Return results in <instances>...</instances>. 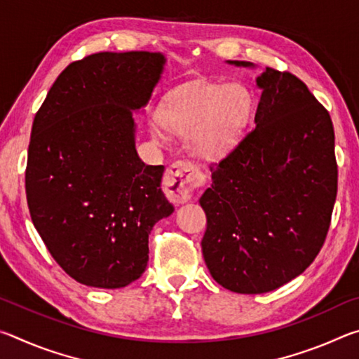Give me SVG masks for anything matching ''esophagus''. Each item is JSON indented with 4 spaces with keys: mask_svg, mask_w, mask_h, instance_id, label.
Wrapping results in <instances>:
<instances>
[{
    "mask_svg": "<svg viewBox=\"0 0 359 359\" xmlns=\"http://www.w3.org/2000/svg\"><path fill=\"white\" fill-rule=\"evenodd\" d=\"M201 172H198L190 163L179 161L168 168L165 179H163V188L172 203L184 204L190 201L194 190L201 185Z\"/></svg>",
    "mask_w": 359,
    "mask_h": 359,
    "instance_id": "1",
    "label": "esophagus"
}]
</instances>
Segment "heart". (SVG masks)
<instances>
[{
  "label": "heart",
  "mask_w": 359,
  "mask_h": 359,
  "mask_svg": "<svg viewBox=\"0 0 359 359\" xmlns=\"http://www.w3.org/2000/svg\"><path fill=\"white\" fill-rule=\"evenodd\" d=\"M253 112L255 98L244 83L198 82L168 96L160 115L151 120V133L161 141L168 130L187 135L194 156L215 161L241 144Z\"/></svg>",
  "instance_id": "1"
}]
</instances>
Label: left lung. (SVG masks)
<instances>
[{"label": "left lung", "instance_id": "left-lung-1", "mask_svg": "<svg viewBox=\"0 0 359 359\" xmlns=\"http://www.w3.org/2000/svg\"><path fill=\"white\" fill-rule=\"evenodd\" d=\"M257 87L255 130L210 166L212 185L199 199L208 215L205 266L217 283L241 294L276 290L312 264L337 194L326 109L290 72L266 68Z\"/></svg>", "mask_w": 359, "mask_h": 359}]
</instances>
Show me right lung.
Returning a JSON list of instances; mask_svg holds the SVG:
<instances>
[{"label":"right lung","mask_w":359,"mask_h":359,"mask_svg":"<svg viewBox=\"0 0 359 359\" xmlns=\"http://www.w3.org/2000/svg\"><path fill=\"white\" fill-rule=\"evenodd\" d=\"M160 52H101L71 63L36 114L25 174L36 231L79 283L123 288L144 274L149 234L174 212L165 166L136 150L144 112L165 72Z\"/></svg>","instance_id":"right-lung-1"}]
</instances>
